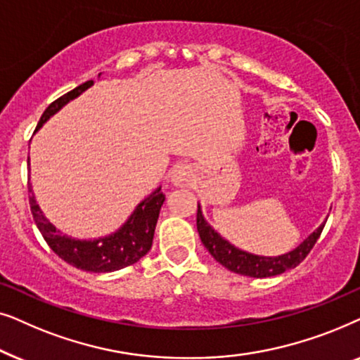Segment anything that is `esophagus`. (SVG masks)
<instances>
[{
  "instance_id": "obj_1",
  "label": "esophagus",
  "mask_w": 360,
  "mask_h": 360,
  "mask_svg": "<svg viewBox=\"0 0 360 360\" xmlns=\"http://www.w3.org/2000/svg\"><path fill=\"white\" fill-rule=\"evenodd\" d=\"M170 180L175 186H188L191 184V180H193V169L185 164L176 165L175 169L172 170Z\"/></svg>"
}]
</instances>
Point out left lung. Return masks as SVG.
Returning a JSON list of instances; mask_svg holds the SVG:
<instances>
[{
    "instance_id": "1",
    "label": "left lung",
    "mask_w": 360,
    "mask_h": 360,
    "mask_svg": "<svg viewBox=\"0 0 360 360\" xmlns=\"http://www.w3.org/2000/svg\"><path fill=\"white\" fill-rule=\"evenodd\" d=\"M323 228L324 223L319 224L302 244L297 245L293 250H290V252L275 255V257H267V255L250 254L248 250L236 248L234 244L226 240L223 236H221L218 231L211 228V224L205 219L200 203L198 213H196V229H198L200 239L205 248L208 249V252L216 259V262H219L223 267L231 270V272L254 278L274 277V275L283 274L285 270L297 267V265L309 254L313 245L316 244Z\"/></svg>"
}]
</instances>
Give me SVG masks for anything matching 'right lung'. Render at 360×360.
Masks as SVG:
<instances>
[{
  "instance_id": "1",
  "label": "right lung",
  "mask_w": 360,
  "mask_h": 360,
  "mask_svg": "<svg viewBox=\"0 0 360 360\" xmlns=\"http://www.w3.org/2000/svg\"><path fill=\"white\" fill-rule=\"evenodd\" d=\"M93 80L82 83L80 86L73 88L67 95H63L49 105L44 111L41 120L37 122L36 132L51 120V117L62 110L67 103L75 100L93 86ZM29 165V159H27ZM31 170V167H29ZM29 188V205L42 238L46 239L53 252L62 260L73 267L85 270V272H115V270L124 269L127 265L136 264L137 260L144 257L152 248L154 231L162 205L165 201V195L162 193V186L155 188L149 196H146L139 205L136 206L126 223L116 229L115 233L101 236L96 239H77L68 234H62L46 216H44L41 206L37 205L36 195L32 191V185L27 184Z\"/></svg>"
}]
</instances>
